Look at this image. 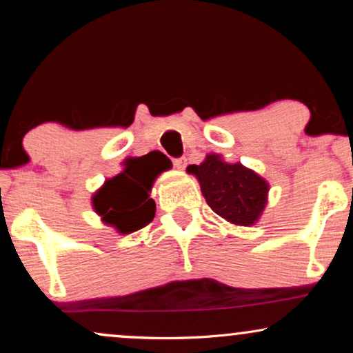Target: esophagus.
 Returning <instances> with one entry per match:
<instances>
[{
  "label": "esophagus",
  "instance_id": "obj_1",
  "mask_svg": "<svg viewBox=\"0 0 353 353\" xmlns=\"http://www.w3.org/2000/svg\"><path fill=\"white\" fill-rule=\"evenodd\" d=\"M186 157H178V159H173V165H175L178 170H185L186 168Z\"/></svg>",
  "mask_w": 353,
  "mask_h": 353
}]
</instances>
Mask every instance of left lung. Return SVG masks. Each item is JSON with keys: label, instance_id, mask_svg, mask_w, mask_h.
I'll return each mask as SVG.
<instances>
[{"label": "left lung", "instance_id": "1", "mask_svg": "<svg viewBox=\"0 0 353 353\" xmlns=\"http://www.w3.org/2000/svg\"><path fill=\"white\" fill-rule=\"evenodd\" d=\"M188 173L199 180L210 209L230 223L254 225L267 205L268 183L241 163L223 162L219 154H209L199 165H190Z\"/></svg>", "mask_w": 353, "mask_h": 353}]
</instances>
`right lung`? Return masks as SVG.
<instances>
[{
	"label": "right lung",
	"mask_w": 353,
	"mask_h": 353,
	"mask_svg": "<svg viewBox=\"0 0 353 353\" xmlns=\"http://www.w3.org/2000/svg\"><path fill=\"white\" fill-rule=\"evenodd\" d=\"M163 162L167 163L159 151L125 162L123 172L94 192L93 207L101 220L122 234L133 233L151 223L156 215V202L149 197V192L162 172L157 163Z\"/></svg>",
	"instance_id": "add662e5"
}]
</instances>
